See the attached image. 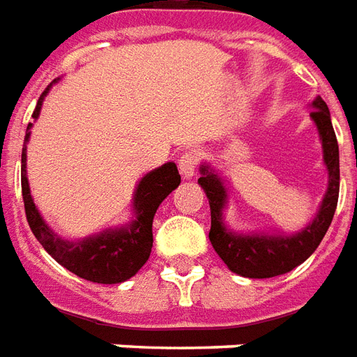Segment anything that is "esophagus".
I'll return each instance as SVG.
<instances>
[{"instance_id": "esophagus-1", "label": "esophagus", "mask_w": 357, "mask_h": 357, "mask_svg": "<svg viewBox=\"0 0 357 357\" xmlns=\"http://www.w3.org/2000/svg\"><path fill=\"white\" fill-rule=\"evenodd\" d=\"M198 161L199 158L196 151H186V153H183V158L178 159V169H181V174H183L184 178H192L194 176Z\"/></svg>"}]
</instances>
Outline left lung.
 <instances>
[{
    "label": "left lung",
    "mask_w": 357,
    "mask_h": 357,
    "mask_svg": "<svg viewBox=\"0 0 357 357\" xmlns=\"http://www.w3.org/2000/svg\"><path fill=\"white\" fill-rule=\"evenodd\" d=\"M313 111L310 117L319 130L323 146V161L328 173V186L317 215L305 229L296 234H236L229 231L223 223V209L227 206V188L221 176L211 167L202 165L198 178L199 186L206 192L211 209V231L209 240L215 252L223 259L232 273L248 279H269L277 275L292 271L304 264L305 259L317 250L325 232L331 227L340 188V165H338V142L335 128L331 123L327 103L319 96L313 100Z\"/></svg>",
    "instance_id": "1"
}]
</instances>
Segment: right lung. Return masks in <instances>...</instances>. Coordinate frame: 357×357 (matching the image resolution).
<instances>
[{
    "label": "right lung",
    "mask_w": 357,
    "mask_h": 357,
    "mask_svg": "<svg viewBox=\"0 0 357 357\" xmlns=\"http://www.w3.org/2000/svg\"><path fill=\"white\" fill-rule=\"evenodd\" d=\"M50 86L45 88L44 93L38 100L36 109L32 113L34 119H38V115H40L42 102H44ZM30 126H32V123H29V128ZM29 136L30 132H26L24 142H29ZM178 184H181V174H178V169L173 161L153 169L151 173L142 176V181L138 183L136 190H134V215L130 223H126L125 227H119V229H107L100 234L73 242V240L57 236L45 225L42 215L38 211L36 204L30 196L29 176H26V144L22 148V202H24L26 221H29L34 236L57 264L63 265L65 269H69L70 273H75L80 279L100 282V284L125 282L126 279H130L140 271V267L148 261L151 246H153V234H151L153 215L158 211L159 204Z\"/></svg>",
    "instance_id": "right-lung-1"
}]
</instances>
